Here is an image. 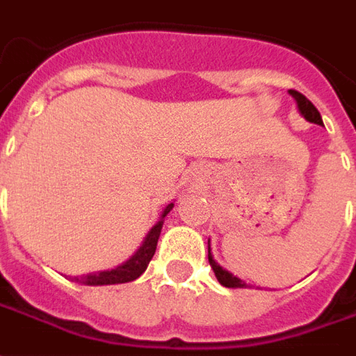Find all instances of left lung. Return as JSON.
<instances>
[{
  "instance_id": "8db88e82",
  "label": "left lung",
  "mask_w": 356,
  "mask_h": 356,
  "mask_svg": "<svg viewBox=\"0 0 356 356\" xmlns=\"http://www.w3.org/2000/svg\"><path fill=\"white\" fill-rule=\"evenodd\" d=\"M289 93L295 97V102H297V107L301 111V115H303L309 122H314V124H322V117H320L318 109L312 105L307 97H305L303 93L295 92V90H289ZM209 264H211V268L214 270V276L216 280L222 284L224 287H232V289H238V287H245V282H241L239 278H236L234 274H230L228 270H224L220 264L216 263L213 259V254H211V247H209Z\"/></svg>"
}]
</instances>
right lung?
<instances>
[{"label": "right lung", "instance_id": "1", "mask_svg": "<svg viewBox=\"0 0 356 356\" xmlns=\"http://www.w3.org/2000/svg\"><path fill=\"white\" fill-rule=\"evenodd\" d=\"M174 207V203L166 207L163 211V216L159 220L151 232L147 234V238L143 241V245L138 249V253L134 254L130 261H126L124 264L117 266L115 270H105V272H95V274H88V276H80V278H74L76 282H82L86 286H113V284H126V282H132V280L140 278L147 264L153 259L155 254V249H157L159 236H161V228H163V218L166 214L170 213V209Z\"/></svg>", "mask_w": 356, "mask_h": 356}]
</instances>
